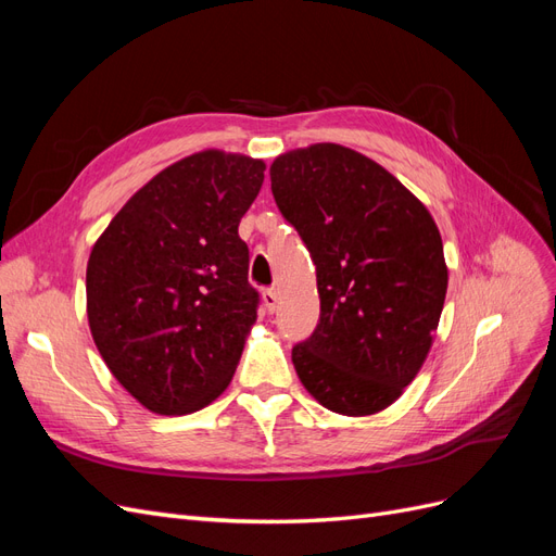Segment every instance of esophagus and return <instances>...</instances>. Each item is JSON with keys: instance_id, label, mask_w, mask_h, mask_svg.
Segmentation results:
<instances>
[{"instance_id": "esophagus-1", "label": "esophagus", "mask_w": 556, "mask_h": 556, "mask_svg": "<svg viewBox=\"0 0 556 556\" xmlns=\"http://www.w3.org/2000/svg\"><path fill=\"white\" fill-rule=\"evenodd\" d=\"M262 299H264L266 311L268 313H276V308H278V294H276V290H264Z\"/></svg>"}]
</instances>
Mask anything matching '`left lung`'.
I'll return each mask as SVG.
<instances>
[{"mask_svg": "<svg viewBox=\"0 0 556 556\" xmlns=\"http://www.w3.org/2000/svg\"><path fill=\"white\" fill-rule=\"evenodd\" d=\"M268 174L317 271L319 323L292 348L296 376L325 408L374 415L429 355L447 292L441 231L422 201L350 148L290 150Z\"/></svg>", "mask_w": 556, "mask_h": 556, "instance_id": "obj_1", "label": "left lung"}]
</instances>
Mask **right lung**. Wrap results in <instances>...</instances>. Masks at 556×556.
I'll return each instance as SVG.
<instances>
[{"mask_svg":"<svg viewBox=\"0 0 556 556\" xmlns=\"http://www.w3.org/2000/svg\"><path fill=\"white\" fill-rule=\"evenodd\" d=\"M264 162L204 150L134 194L90 252L88 319L99 355L141 406L185 415L237 371L260 292L239 223Z\"/></svg>","mask_w":556,"mask_h":556,"instance_id":"right-lung-1","label":"right lung"}]
</instances>
